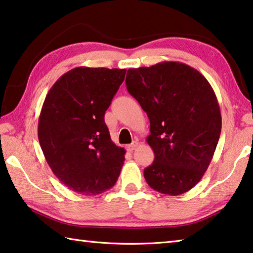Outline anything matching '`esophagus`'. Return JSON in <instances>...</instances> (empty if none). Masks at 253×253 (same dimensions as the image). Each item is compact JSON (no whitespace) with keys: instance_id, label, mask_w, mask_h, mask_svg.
<instances>
[{"instance_id":"34e87169","label":"esophagus","mask_w":253,"mask_h":253,"mask_svg":"<svg viewBox=\"0 0 253 253\" xmlns=\"http://www.w3.org/2000/svg\"><path fill=\"white\" fill-rule=\"evenodd\" d=\"M137 146H138V142L137 141H134L133 143L129 144V145H127V151L128 152H133Z\"/></svg>"}]
</instances>
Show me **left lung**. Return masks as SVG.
I'll return each mask as SVG.
<instances>
[{
    "instance_id": "1",
    "label": "left lung",
    "mask_w": 253,
    "mask_h": 253,
    "mask_svg": "<svg viewBox=\"0 0 253 253\" xmlns=\"http://www.w3.org/2000/svg\"><path fill=\"white\" fill-rule=\"evenodd\" d=\"M126 86L150 119L154 161L144 169L152 189L178 196L197 184L213 159L222 117L213 87L179 62L127 71Z\"/></svg>"
}]
</instances>
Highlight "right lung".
<instances>
[{"mask_svg": "<svg viewBox=\"0 0 253 253\" xmlns=\"http://www.w3.org/2000/svg\"><path fill=\"white\" fill-rule=\"evenodd\" d=\"M126 70L75 67L46 95L38 139L54 174L69 189L94 196L115 186L125 148L111 141L105 112L125 79Z\"/></svg>", "mask_w": 253, "mask_h": 253, "instance_id": "add662e5", "label": "right lung"}]
</instances>
